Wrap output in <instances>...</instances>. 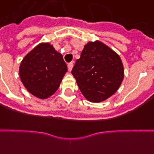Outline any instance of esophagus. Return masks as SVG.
<instances>
[{
    "label": "esophagus",
    "mask_w": 154,
    "mask_h": 154,
    "mask_svg": "<svg viewBox=\"0 0 154 154\" xmlns=\"http://www.w3.org/2000/svg\"><path fill=\"white\" fill-rule=\"evenodd\" d=\"M72 67H73V63H69L68 64V71L71 72L72 69Z\"/></svg>",
    "instance_id": "34e87169"
}]
</instances>
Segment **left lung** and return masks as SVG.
<instances>
[{
    "mask_svg": "<svg viewBox=\"0 0 154 154\" xmlns=\"http://www.w3.org/2000/svg\"><path fill=\"white\" fill-rule=\"evenodd\" d=\"M72 74L86 100L99 103L112 96L120 87L124 68L120 56L100 41L85 45Z\"/></svg>",
    "mask_w": 154,
    "mask_h": 154,
    "instance_id": "8db88e82",
    "label": "left lung"
}]
</instances>
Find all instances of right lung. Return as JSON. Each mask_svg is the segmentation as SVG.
Instances as JSON below:
<instances>
[{"label": "right lung", "instance_id": "obj_1", "mask_svg": "<svg viewBox=\"0 0 154 154\" xmlns=\"http://www.w3.org/2000/svg\"><path fill=\"white\" fill-rule=\"evenodd\" d=\"M67 71L62 54L50 43H41L23 58L19 77L31 94L46 99L55 93Z\"/></svg>", "mask_w": 154, "mask_h": 154}]
</instances>
